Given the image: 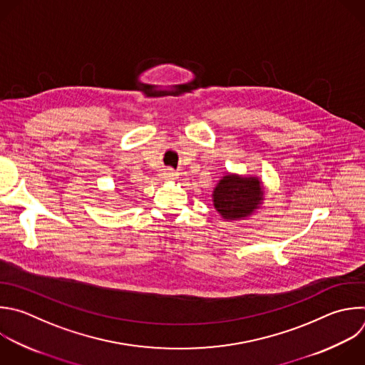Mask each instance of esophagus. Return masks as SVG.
I'll use <instances>...</instances> for the list:
<instances>
[{
  "instance_id": "esophagus-1",
  "label": "esophagus",
  "mask_w": 365,
  "mask_h": 365,
  "mask_svg": "<svg viewBox=\"0 0 365 365\" xmlns=\"http://www.w3.org/2000/svg\"><path fill=\"white\" fill-rule=\"evenodd\" d=\"M160 176H162V179H165V180H175V179L178 178V173H176L173 169L166 168V169H163V170L160 172Z\"/></svg>"
}]
</instances>
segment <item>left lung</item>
<instances>
[{
    "mask_svg": "<svg viewBox=\"0 0 365 365\" xmlns=\"http://www.w3.org/2000/svg\"><path fill=\"white\" fill-rule=\"evenodd\" d=\"M213 206L226 220L251 216L264 200L262 182L255 176L227 173L213 189Z\"/></svg>",
    "mask_w": 365,
    "mask_h": 365,
    "instance_id": "1",
    "label": "left lung"
}]
</instances>
